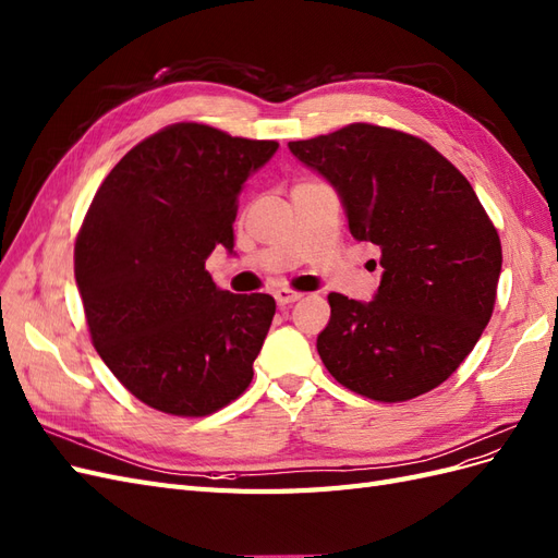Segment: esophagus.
<instances>
[{
    "instance_id": "obj_1",
    "label": "esophagus",
    "mask_w": 558,
    "mask_h": 558,
    "mask_svg": "<svg viewBox=\"0 0 558 558\" xmlns=\"http://www.w3.org/2000/svg\"><path fill=\"white\" fill-rule=\"evenodd\" d=\"M274 296H276V304L278 306H290V304H294V301H299L301 296H304V294H301V292H294V290H276L274 292Z\"/></svg>"
}]
</instances>
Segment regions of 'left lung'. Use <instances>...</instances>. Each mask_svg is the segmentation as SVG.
Wrapping results in <instances>:
<instances>
[{"label": "left lung", "mask_w": 558, "mask_h": 558, "mask_svg": "<svg viewBox=\"0 0 558 558\" xmlns=\"http://www.w3.org/2000/svg\"><path fill=\"white\" fill-rule=\"evenodd\" d=\"M290 149L339 191L350 233L378 245L384 266L369 304L327 296V372L388 404L441 386L488 325L502 266L472 184L425 140L386 125L350 123Z\"/></svg>", "instance_id": "1"}]
</instances>
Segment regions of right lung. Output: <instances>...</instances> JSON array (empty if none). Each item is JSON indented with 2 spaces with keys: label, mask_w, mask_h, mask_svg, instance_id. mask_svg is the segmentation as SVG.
Returning a JSON list of instances; mask_svg holds the SVG:
<instances>
[{
  "label": "right lung",
  "mask_w": 558,
  "mask_h": 558,
  "mask_svg": "<svg viewBox=\"0 0 558 558\" xmlns=\"http://www.w3.org/2000/svg\"><path fill=\"white\" fill-rule=\"evenodd\" d=\"M276 140L166 125L95 191L74 243L90 341L119 384L170 416H210L252 384L276 301L217 290L205 259L233 250L238 194Z\"/></svg>",
  "instance_id": "right-lung-1"
}]
</instances>
